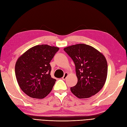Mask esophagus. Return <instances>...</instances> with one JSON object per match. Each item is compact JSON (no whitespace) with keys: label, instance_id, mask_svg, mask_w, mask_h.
<instances>
[{"label":"esophagus","instance_id":"1","mask_svg":"<svg viewBox=\"0 0 127 127\" xmlns=\"http://www.w3.org/2000/svg\"><path fill=\"white\" fill-rule=\"evenodd\" d=\"M67 76H68V73H67V72L64 73V76L63 77V78H62L63 79V80H65V79H66V78H67Z\"/></svg>","mask_w":127,"mask_h":127}]
</instances>
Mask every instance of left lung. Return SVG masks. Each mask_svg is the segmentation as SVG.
<instances>
[{
    "label": "left lung",
    "instance_id": "1",
    "mask_svg": "<svg viewBox=\"0 0 127 127\" xmlns=\"http://www.w3.org/2000/svg\"><path fill=\"white\" fill-rule=\"evenodd\" d=\"M74 61L77 83L70 88L79 98H89L100 91L105 83L107 64L105 57L96 49L85 44L64 48Z\"/></svg>",
    "mask_w": 127,
    "mask_h": 127
}]
</instances>
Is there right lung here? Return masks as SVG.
Instances as JSON below:
<instances>
[{"instance_id": "add662e5", "label": "right lung", "mask_w": 127, "mask_h": 127, "mask_svg": "<svg viewBox=\"0 0 127 127\" xmlns=\"http://www.w3.org/2000/svg\"><path fill=\"white\" fill-rule=\"evenodd\" d=\"M59 49L47 44L37 45L17 59L15 68L17 81L30 97L42 99L50 93L56 79L51 77L50 63Z\"/></svg>"}]
</instances>
